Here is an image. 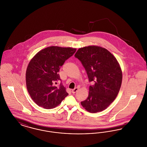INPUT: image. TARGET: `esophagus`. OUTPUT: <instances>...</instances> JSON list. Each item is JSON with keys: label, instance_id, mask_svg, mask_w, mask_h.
Here are the masks:
<instances>
[{"label": "esophagus", "instance_id": "obj_1", "mask_svg": "<svg viewBox=\"0 0 147 147\" xmlns=\"http://www.w3.org/2000/svg\"><path fill=\"white\" fill-rule=\"evenodd\" d=\"M78 90V89L77 88H74V89L71 90V92H72L73 94H75Z\"/></svg>", "mask_w": 147, "mask_h": 147}]
</instances>
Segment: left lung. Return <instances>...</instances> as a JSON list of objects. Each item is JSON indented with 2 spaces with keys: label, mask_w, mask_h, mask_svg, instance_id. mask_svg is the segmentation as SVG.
<instances>
[{
  "label": "left lung",
  "mask_w": 147,
  "mask_h": 147,
  "mask_svg": "<svg viewBox=\"0 0 147 147\" xmlns=\"http://www.w3.org/2000/svg\"><path fill=\"white\" fill-rule=\"evenodd\" d=\"M74 57L84 67L89 82L94 83L81 104L91 113L104 110L116 98L121 86L122 73L117 59L107 49L95 46L79 49Z\"/></svg>",
  "instance_id": "8db88e82"
}]
</instances>
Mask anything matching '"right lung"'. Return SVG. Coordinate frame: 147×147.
<instances>
[{"label": "right lung", "mask_w": 147, "mask_h": 147, "mask_svg": "<svg viewBox=\"0 0 147 147\" xmlns=\"http://www.w3.org/2000/svg\"><path fill=\"white\" fill-rule=\"evenodd\" d=\"M77 49L51 46L38 52L28 64L26 72L28 91L37 105L46 109L54 108L68 96L58 74L66 60Z\"/></svg>", "instance_id": "obj_1"}]
</instances>
